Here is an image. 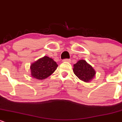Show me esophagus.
<instances>
[{
  "mask_svg": "<svg viewBox=\"0 0 122 122\" xmlns=\"http://www.w3.org/2000/svg\"><path fill=\"white\" fill-rule=\"evenodd\" d=\"M63 61H65V62L70 63L71 61V59H65L63 60Z\"/></svg>",
  "mask_w": 122,
  "mask_h": 122,
  "instance_id": "esophagus-1",
  "label": "esophagus"
}]
</instances>
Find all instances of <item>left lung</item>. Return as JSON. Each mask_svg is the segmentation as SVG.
<instances>
[{
  "instance_id": "1",
  "label": "left lung",
  "mask_w": 122,
  "mask_h": 122,
  "mask_svg": "<svg viewBox=\"0 0 122 122\" xmlns=\"http://www.w3.org/2000/svg\"><path fill=\"white\" fill-rule=\"evenodd\" d=\"M73 71L79 79L85 82H88L96 75L93 67L84 60H80L73 65Z\"/></svg>"
}]
</instances>
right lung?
I'll use <instances>...</instances> for the list:
<instances>
[{
    "mask_svg": "<svg viewBox=\"0 0 122 122\" xmlns=\"http://www.w3.org/2000/svg\"><path fill=\"white\" fill-rule=\"evenodd\" d=\"M57 64L51 58L44 56L31 64V76L37 79H44L51 75L57 69Z\"/></svg>",
    "mask_w": 122,
    "mask_h": 122,
    "instance_id": "obj_1",
    "label": "right lung"
}]
</instances>
